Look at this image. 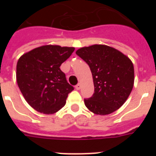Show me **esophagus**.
Here are the masks:
<instances>
[{"label":"esophagus","mask_w":156,"mask_h":156,"mask_svg":"<svg viewBox=\"0 0 156 156\" xmlns=\"http://www.w3.org/2000/svg\"><path fill=\"white\" fill-rule=\"evenodd\" d=\"M75 88L76 89V90H80V88H81V84L80 83H78V84L76 85Z\"/></svg>","instance_id":"obj_1"}]
</instances>
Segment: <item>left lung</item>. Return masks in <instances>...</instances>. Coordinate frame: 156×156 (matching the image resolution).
Instances as JSON below:
<instances>
[{
	"mask_svg": "<svg viewBox=\"0 0 156 156\" xmlns=\"http://www.w3.org/2000/svg\"><path fill=\"white\" fill-rule=\"evenodd\" d=\"M90 69L94 92L84 99L87 108L97 115H108L119 108L131 92L134 82L132 62L118 50L95 44L76 51Z\"/></svg>",
	"mask_w": 156,
	"mask_h": 156,
	"instance_id": "obj_1",
	"label": "left lung"
}]
</instances>
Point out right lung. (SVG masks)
I'll list each match as a JSON object with an SVG mask.
<instances>
[{
    "label": "right lung",
    "instance_id": "1",
    "mask_svg": "<svg viewBox=\"0 0 156 156\" xmlns=\"http://www.w3.org/2000/svg\"><path fill=\"white\" fill-rule=\"evenodd\" d=\"M74 48L45 45L24 54L16 66V80L28 104L37 112L53 114L66 105L74 87L66 80L61 65Z\"/></svg>",
    "mask_w": 156,
    "mask_h": 156
}]
</instances>
